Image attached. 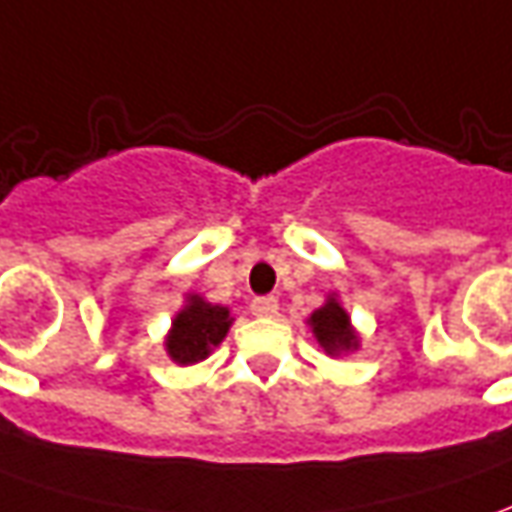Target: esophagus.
Segmentation results:
<instances>
[{"label": "esophagus", "mask_w": 512, "mask_h": 512, "mask_svg": "<svg viewBox=\"0 0 512 512\" xmlns=\"http://www.w3.org/2000/svg\"><path fill=\"white\" fill-rule=\"evenodd\" d=\"M277 300L274 297H255V300L249 302V311L255 316H260V319H271V316L277 314Z\"/></svg>", "instance_id": "34e87169"}]
</instances>
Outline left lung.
I'll return each mask as SVG.
<instances>
[{"label":"left lung","mask_w":512,"mask_h":512,"mask_svg":"<svg viewBox=\"0 0 512 512\" xmlns=\"http://www.w3.org/2000/svg\"><path fill=\"white\" fill-rule=\"evenodd\" d=\"M311 325L319 344L328 350V353H339V350H350L358 347L356 333L350 330V316L344 314V308L336 300H328L319 311L311 316Z\"/></svg>","instance_id":"8db88e82"}]
</instances>
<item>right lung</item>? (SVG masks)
Masks as SVG:
<instances>
[{
	"label": "right lung",
	"instance_id": "obj_1",
	"mask_svg": "<svg viewBox=\"0 0 512 512\" xmlns=\"http://www.w3.org/2000/svg\"><path fill=\"white\" fill-rule=\"evenodd\" d=\"M229 311L221 305H210L201 297H190V305L173 319L168 336V353L179 364H196L210 356L215 344L227 336Z\"/></svg>",
	"mask_w": 512,
	"mask_h": 512
}]
</instances>
